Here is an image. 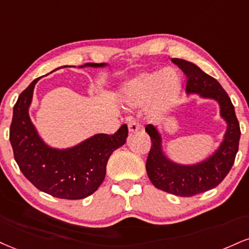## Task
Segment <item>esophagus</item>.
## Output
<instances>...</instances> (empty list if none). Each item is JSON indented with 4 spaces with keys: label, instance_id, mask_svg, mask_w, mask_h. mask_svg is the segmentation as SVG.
<instances>
[{
    "label": "esophagus",
    "instance_id": "esophagus-1",
    "mask_svg": "<svg viewBox=\"0 0 249 249\" xmlns=\"http://www.w3.org/2000/svg\"><path fill=\"white\" fill-rule=\"evenodd\" d=\"M127 125H128V131H130V132H137V131L140 128V123L134 118H131L130 121H128Z\"/></svg>",
    "mask_w": 249,
    "mask_h": 249
}]
</instances>
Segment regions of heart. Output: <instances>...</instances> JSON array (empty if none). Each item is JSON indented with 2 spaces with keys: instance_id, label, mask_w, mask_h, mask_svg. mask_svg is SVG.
<instances>
[{
  "instance_id": "b5f03b06",
  "label": "heart",
  "mask_w": 249,
  "mask_h": 249,
  "mask_svg": "<svg viewBox=\"0 0 249 249\" xmlns=\"http://www.w3.org/2000/svg\"><path fill=\"white\" fill-rule=\"evenodd\" d=\"M178 90V81L169 70L146 73L131 81L124 89V98L130 106L151 103V113L160 116L168 107Z\"/></svg>"
}]
</instances>
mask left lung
Returning a JSON list of instances; mask_svg holds the SVG:
<instances>
[{
    "label": "left lung",
    "instance_id": "left-lung-1",
    "mask_svg": "<svg viewBox=\"0 0 249 249\" xmlns=\"http://www.w3.org/2000/svg\"><path fill=\"white\" fill-rule=\"evenodd\" d=\"M187 77L185 90L196 92L203 97L214 98L220 104V113L227 122L225 139L215 153L195 166H179L169 161L161 151V139L157 128L148 124L146 132L151 137L146 170L153 185L158 189L181 197H191L213 189L221 183L234 163L239 149L240 125L235 116L234 107L220 83L208 75L196 65L182 59H172Z\"/></svg>",
    "mask_w": 249,
    "mask_h": 249
}]
</instances>
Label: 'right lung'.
I'll list each match as a JSON object with an SVG mask.
<instances>
[{
    "label": "right lung",
    "mask_w": 249,
    "mask_h": 249,
    "mask_svg": "<svg viewBox=\"0 0 249 249\" xmlns=\"http://www.w3.org/2000/svg\"><path fill=\"white\" fill-rule=\"evenodd\" d=\"M86 66L101 67L104 64ZM38 80L20 92L14 106L9 134L14 158L23 175L37 189L58 198L82 199L102 184L110 155L126 142L127 125L123 124L113 134H96L73 148H50L38 137L28 112Z\"/></svg>",
    "instance_id": "right-lung-1"
}]
</instances>
